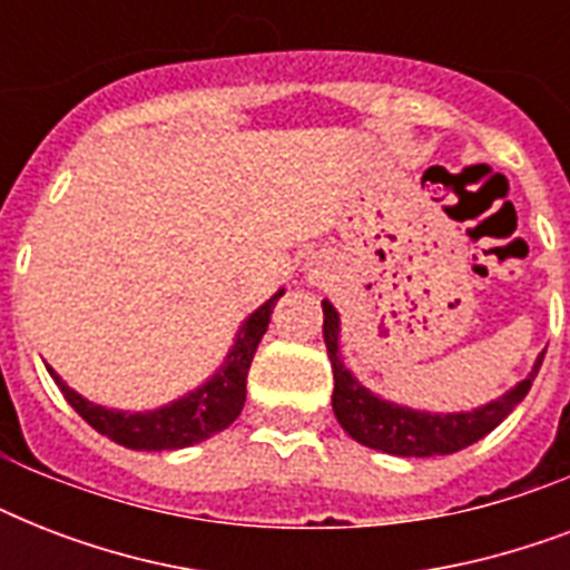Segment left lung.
Instances as JSON below:
<instances>
[{"mask_svg": "<svg viewBox=\"0 0 570 570\" xmlns=\"http://www.w3.org/2000/svg\"><path fill=\"white\" fill-rule=\"evenodd\" d=\"M322 337L328 346L331 370H334V416L357 443H364L370 450L390 452V455H405V459H429V455H450L470 443L482 441L488 432H494L505 416L512 414L514 405L523 402L530 393L532 381L539 375L544 352L539 355L532 373L514 384L509 393H503L494 402L464 411V414H429V411H414V407L393 405L384 402L375 393L361 384L355 375L348 373L340 357V316L334 304L322 302Z\"/></svg>", "mask_w": 570, "mask_h": 570, "instance_id": "8db88e82", "label": "left lung"}]
</instances>
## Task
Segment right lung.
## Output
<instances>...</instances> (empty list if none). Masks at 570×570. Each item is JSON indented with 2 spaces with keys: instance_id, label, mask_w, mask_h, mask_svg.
<instances>
[{
  "instance_id": "1",
  "label": "right lung",
  "mask_w": 570,
  "mask_h": 570,
  "mask_svg": "<svg viewBox=\"0 0 570 570\" xmlns=\"http://www.w3.org/2000/svg\"><path fill=\"white\" fill-rule=\"evenodd\" d=\"M281 295H284V289L272 295L259 311H254L248 320L242 322L230 355L224 357V364L218 366V373L213 379L191 390V393H186L183 399H177V402H171V405L156 407V411L129 414V411H111V407L94 405V402L79 396L76 390L67 387L52 370H49V375L56 379V384L61 387V393H65L76 414L82 416L88 425H94L100 434H106L109 441L120 443L127 450H183V446H191V443H200L206 438H213V434L224 432L242 414L250 361H254L259 340L266 334L268 320H272V311H275Z\"/></svg>"
}]
</instances>
